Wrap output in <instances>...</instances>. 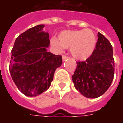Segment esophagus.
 <instances>
[{
  "instance_id": "obj_1",
  "label": "esophagus",
  "mask_w": 123,
  "mask_h": 123,
  "mask_svg": "<svg viewBox=\"0 0 123 123\" xmlns=\"http://www.w3.org/2000/svg\"><path fill=\"white\" fill-rule=\"evenodd\" d=\"M68 58V57H67V56H66V55H62V59H63V61L66 60V59H67Z\"/></svg>"
}]
</instances>
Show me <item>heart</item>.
Segmentation results:
<instances>
[{"label": "heart", "mask_w": 123, "mask_h": 123, "mask_svg": "<svg viewBox=\"0 0 123 123\" xmlns=\"http://www.w3.org/2000/svg\"><path fill=\"white\" fill-rule=\"evenodd\" d=\"M58 40L53 39L51 45L59 50L70 49L72 56L77 60H84L90 57L97 42L96 34L90 29L62 31L58 36Z\"/></svg>", "instance_id": "heart-1"}]
</instances>
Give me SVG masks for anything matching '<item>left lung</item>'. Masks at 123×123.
Here are the masks:
<instances>
[{
  "instance_id": "left-lung-1",
  "label": "left lung",
  "mask_w": 123,
  "mask_h": 123,
  "mask_svg": "<svg viewBox=\"0 0 123 123\" xmlns=\"http://www.w3.org/2000/svg\"><path fill=\"white\" fill-rule=\"evenodd\" d=\"M98 41L93 53L83 62H77L73 75L75 88L87 98L103 95L110 86L114 75L113 49L109 40L98 32Z\"/></svg>"
}]
</instances>
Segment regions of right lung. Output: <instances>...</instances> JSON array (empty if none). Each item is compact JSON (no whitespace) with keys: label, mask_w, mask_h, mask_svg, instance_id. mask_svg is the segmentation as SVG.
I'll use <instances>...</instances> for the list:
<instances>
[{"label":"right lung","mask_w":123,"mask_h":123,"mask_svg":"<svg viewBox=\"0 0 123 123\" xmlns=\"http://www.w3.org/2000/svg\"><path fill=\"white\" fill-rule=\"evenodd\" d=\"M44 25L32 27L15 41L12 50L9 71L20 92L36 97L50 86L55 70L62 64V57L47 52L49 35L42 31Z\"/></svg>","instance_id":"right-lung-1"}]
</instances>
